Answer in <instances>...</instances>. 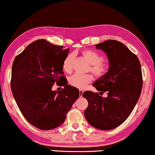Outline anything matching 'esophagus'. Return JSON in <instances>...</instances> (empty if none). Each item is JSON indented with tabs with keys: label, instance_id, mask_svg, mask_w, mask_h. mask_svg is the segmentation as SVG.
<instances>
[{
	"label": "esophagus",
	"instance_id": "1",
	"mask_svg": "<svg viewBox=\"0 0 155 155\" xmlns=\"http://www.w3.org/2000/svg\"><path fill=\"white\" fill-rule=\"evenodd\" d=\"M79 92H80V96L82 97V95H83V93H84V91H83V90H82V89H80Z\"/></svg>",
	"mask_w": 155,
	"mask_h": 155
}]
</instances>
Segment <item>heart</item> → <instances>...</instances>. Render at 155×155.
<instances>
[{
	"instance_id": "b5f03b06",
	"label": "heart",
	"mask_w": 155,
	"mask_h": 155,
	"mask_svg": "<svg viewBox=\"0 0 155 155\" xmlns=\"http://www.w3.org/2000/svg\"><path fill=\"white\" fill-rule=\"evenodd\" d=\"M81 54L87 62L90 64L89 71H91L97 78H102L108 73L109 65L107 61L102 59V57L99 53L91 50H84L81 52ZM72 54H68L64 58L62 63V69L66 73H71L73 69ZM94 77L91 74H74L68 79L69 84L73 87L84 89L92 82Z\"/></svg>"
}]
</instances>
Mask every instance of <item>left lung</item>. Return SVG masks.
Listing matches in <instances>:
<instances>
[{
  "instance_id": "8db88e82",
  "label": "left lung",
  "mask_w": 155,
  "mask_h": 155,
  "mask_svg": "<svg viewBox=\"0 0 155 155\" xmlns=\"http://www.w3.org/2000/svg\"><path fill=\"white\" fill-rule=\"evenodd\" d=\"M104 51L109 63V71L93 86L102 94L85 91L82 96L88 101L85 118L93 127L110 130L127 119L138 102L141 93L143 78L141 64L137 56L122 43L107 40L96 45Z\"/></svg>"
}]
</instances>
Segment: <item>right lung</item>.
Listing matches in <instances>:
<instances>
[{
	"mask_svg": "<svg viewBox=\"0 0 155 155\" xmlns=\"http://www.w3.org/2000/svg\"><path fill=\"white\" fill-rule=\"evenodd\" d=\"M69 49L39 39L14 59L11 89L25 118L37 128L48 130L61 125L80 96L77 88L67 84L62 63ZM56 82L64 87L53 91Z\"/></svg>",
	"mask_w": 155,
	"mask_h": 155,
	"instance_id": "1",
	"label": "right lung"
}]
</instances>
